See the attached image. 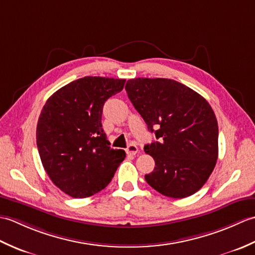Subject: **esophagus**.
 Returning <instances> with one entry per match:
<instances>
[{
    "label": "esophagus",
    "mask_w": 255,
    "mask_h": 255,
    "mask_svg": "<svg viewBox=\"0 0 255 255\" xmlns=\"http://www.w3.org/2000/svg\"><path fill=\"white\" fill-rule=\"evenodd\" d=\"M126 152H127V154H130V155H134L136 154L137 152H138V148H137V145L136 144H133V143H130L127 147V149H126Z\"/></svg>",
    "instance_id": "1"
}]
</instances>
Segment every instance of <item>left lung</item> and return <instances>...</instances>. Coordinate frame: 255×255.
Listing matches in <instances>:
<instances>
[{
	"label": "left lung",
	"mask_w": 255,
	"mask_h": 255,
	"mask_svg": "<svg viewBox=\"0 0 255 255\" xmlns=\"http://www.w3.org/2000/svg\"><path fill=\"white\" fill-rule=\"evenodd\" d=\"M125 89L148 130L158 139L144 145V152L155 162L145 181L167 197L196 193L218 159V124L209 103L171 79H131Z\"/></svg>",
	"instance_id": "1"
}]
</instances>
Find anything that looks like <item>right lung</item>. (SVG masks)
I'll return each mask as SVG.
<instances>
[{
    "label": "right lung",
    "instance_id": "obj_1",
    "mask_svg": "<svg viewBox=\"0 0 255 255\" xmlns=\"http://www.w3.org/2000/svg\"><path fill=\"white\" fill-rule=\"evenodd\" d=\"M126 80L84 77L64 85L47 100L37 124L41 163L57 187L73 198L104 189L124 161L102 128L104 103Z\"/></svg>",
    "mask_w": 255,
    "mask_h": 255
}]
</instances>
